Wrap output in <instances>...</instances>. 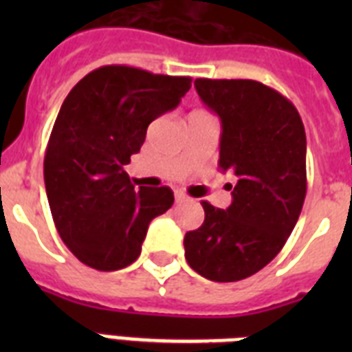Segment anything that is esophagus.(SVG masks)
<instances>
[{"mask_svg": "<svg viewBox=\"0 0 352 352\" xmlns=\"http://www.w3.org/2000/svg\"><path fill=\"white\" fill-rule=\"evenodd\" d=\"M175 201L177 203H184V201H188V195L182 192H175Z\"/></svg>", "mask_w": 352, "mask_h": 352, "instance_id": "1", "label": "esophagus"}]
</instances>
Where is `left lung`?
Here are the masks:
<instances>
[{
    "instance_id": "obj_1",
    "label": "left lung",
    "mask_w": 352,
    "mask_h": 352,
    "mask_svg": "<svg viewBox=\"0 0 352 352\" xmlns=\"http://www.w3.org/2000/svg\"><path fill=\"white\" fill-rule=\"evenodd\" d=\"M221 118L219 168L234 173L226 210L203 201L204 223L184 235L188 265L230 283L267 267L294 230L307 193L305 127L294 104L256 80H195ZM232 188V186H230Z\"/></svg>"
}]
</instances>
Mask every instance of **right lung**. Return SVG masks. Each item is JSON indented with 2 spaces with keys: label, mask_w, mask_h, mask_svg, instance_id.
<instances>
[{
  "label": "right lung",
  "mask_w": 352,
  "mask_h": 352,
  "mask_svg": "<svg viewBox=\"0 0 352 352\" xmlns=\"http://www.w3.org/2000/svg\"><path fill=\"white\" fill-rule=\"evenodd\" d=\"M190 76L129 65L85 74L63 100L43 159L56 230L80 261L102 272L131 265L149 223L173 204L168 186L135 190L124 171L148 126L179 106Z\"/></svg>",
  "instance_id": "right-lung-1"
}]
</instances>
